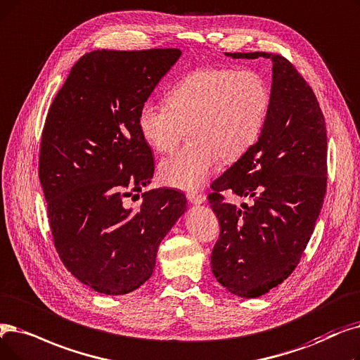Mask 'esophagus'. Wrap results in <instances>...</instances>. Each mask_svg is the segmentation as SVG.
<instances>
[{"label":"esophagus","instance_id":"esophagus-1","mask_svg":"<svg viewBox=\"0 0 360 360\" xmlns=\"http://www.w3.org/2000/svg\"><path fill=\"white\" fill-rule=\"evenodd\" d=\"M186 198H188L190 202H193V205H201V202L206 201V195L202 194H197V193H190L186 194Z\"/></svg>","mask_w":360,"mask_h":360}]
</instances>
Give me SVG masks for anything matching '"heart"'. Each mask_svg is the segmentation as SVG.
Wrapping results in <instances>:
<instances>
[{
  "instance_id": "obj_1",
  "label": "heart",
  "mask_w": 360,
  "mask_h": 360,
  "mask_svg": "<svg viewBox=\"0 0 360 360\" xmlns=\"http://www.w3.org/2000/svg\"><path fill=\"white\" fill-rule=\"evenodd\" d=\"M167 100L141 107L139 132L153 150L166 154L191 128L194 144L163 160L159 176L174 188L195 191L219 159L236 160L255 146L268 117L271 89L256 70L210 68L186 75Z\"/></svg>"
}]
</instances>
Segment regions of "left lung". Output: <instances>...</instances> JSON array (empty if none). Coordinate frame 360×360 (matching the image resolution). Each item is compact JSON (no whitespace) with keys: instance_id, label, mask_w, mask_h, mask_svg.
I'll list each match as a JSON object with an SVG mask.
<instances>
[{"instance_id":"1","label":"left lung","mask_w":360,"mask_h":360,"mask_svg":"<svg viewBox=\"0 0 360 360\" xmlns=\"http://www.w3.org/2000/svg\"><path fill=\"white\" fill-rule=\"evenodd\" d=\"M225 56L272 61L262 134L209 194L221 225L213 275L229 292L255 299L291 275L314 232L326 190V128L314 91L287 58L257 51ZM225 189L250 196L254 205L238 210L225 203Z\"/></svg>"}]
</instances>
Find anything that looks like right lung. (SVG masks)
<instances>
[{"instance_id":"1","label":"right lung","mask_w":360,"mask_h":360,"mask_svg":"<svg viewBox=\"0 0 360 360\" xmlns=\"http://www.w3.org/2000/svg\"><path fill=\"white\" fill-rule=\"evenodd\" d=\"M181 54L178 49L86 53L45 119L39 181L53 241L68 271L100 294L141 287L160 243L186 210L185 195L169 188L144 193L138 210L124 205L154 172L139 110Z\"/></svg>"}]
</instances>
